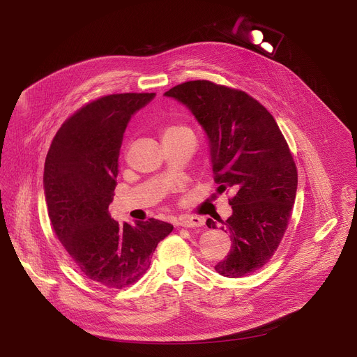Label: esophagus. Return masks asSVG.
<instances>
[{
	"instance_id": "esophagus-1",
	"label": "esophagus",
	"mask_w": 357,
	"mask_h": 357,
	"mask_svg": "<svg viewBox=\"0 0 357 357\" xmlns=\"http://www.w3.org/2000/svg\"><path fill=\"white\" fill-rule=\"evenodd\" d=\"M202 225H203V220L197 216L185 215L178 219V226H182V227H200Z\"/></svg>"
}]
</instances>
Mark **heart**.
Here are the masks:
<instances>
[{"label":"heart","instance_id":"heart-1","mask_svg":"<svg viewBox=\"0 0 357 357\" xmlns=\"http://www.w3.org/2000/svg\"><path fill=\"white\" fill-rule=\"evenodd\" d=\"M181 132H190L188 128L181 127V126H169L165 128L164 135H171V134H181Z\"/></svg>","mask_w":357,"mask_h":357}]
</instances>
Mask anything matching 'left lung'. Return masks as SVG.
I'll return each mask as SVG.
<instances>
[{"label":"left lung","mask_w":357,"mask_h":357,"mask_svg":"<svg viewBox=\"0 0 357 357\" xmlns=\"http://www.w3.org/2000/svg\"><path fill=\"white\" fill-rule=\"evenodd\" d=\"M164 96L183 105L205 131L219 190L233 189L231 216L222 222L231 247L215 270L240 278L274 256L295 202L298 174L274 117L241 90L208 80L178 84ZM208 227L218 229L212 219Z\"/></svg>","instance_id":"left-lung-1"}]
</instances>
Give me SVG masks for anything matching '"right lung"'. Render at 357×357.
<instances>
[{
  "label": "right lung",
  "mask_w": 357,
  "mask_h": 357,
  "mask_svg": "<svg viewBox=\"0 0 357 357\" xmlns=\"http://www.w3.org/2000/svg\"><path fill=\"white\" fill-rule=\"evenodd\" d=\"M154 97L123 93L91 101L63 123L45 161L43 190L55 234L77 270L109 288L135 282L174 229L157 219L119 225L109 213L123 135Z\"/></svg>",
  "instance_id": "right-lung-1"
}]
</instances>
